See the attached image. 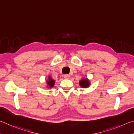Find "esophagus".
<instances>
[{
	"label": "esophagus",
	"mask_w": 134,
	"mask_h": 134,
	"mask_svg": "<svg viewBox=\"0 0 134 134\" xmlns=\"http://www.w3.org/2000/svg\"><path fill=\"white\" fill-rule=\"evenodd\" d=\"M63 77H64V78L65 79H69V78H70V76H69V75H67V74H66V75H64V76H63Z\"/></svg>",
	"instance_id": "34e87169"
}]
</instances>
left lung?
<instances>
[{
  "label": "left lung",
  "mask_w": 134,
  "mask_h": 134,
  "mask_svg": "<svg viewBox=\"0 0 134 134\" xmlns=\"http://www.w3.org/2000/svg\"><path fill=\"white\" fill-rule=\"evenodd\" d=\"M79 83L81 87L83 88H87L90 86L91 82H90V81L89 80L88 78H84L82 79L81 80L79 81Z\"/></svg>",
  "instance_id": "obj_1"
}]
</instances>
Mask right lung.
<instances>
[{
  "instance_id": "add662e5",
  "label": "right lung",
  "mask_w": 134,
  "mask_h": 134,
  "mask_svg": "<svg viewBox=\"0 0 134 134\" xmlns=\"http://www.w3.org/2000/svg\"><path fill=\"white\" fill-rule=\"evenodd\" d=\"M46 82L47 84V87L48 88H53L54 85H55V81L52 78V77L51 76H48V79H46Z\"/></svg>"
}]
</instances>
